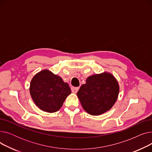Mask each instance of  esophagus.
<instances>
[{"instance_id": "obj_1", "label": "esophagus", "mask_w": 152, "mask_h": 152, "mask_svg": "<svg viewBox=\"0 0 152 152\" xmlns=\"http://www.w3.org/2000/svg\"><path fill=\"white\" fill-rule=\"evenodd\" d=\"M71 91H72V92L73 93H76L77 91H78V90H79V87H71Z\"/></svg>"}]
</instances>
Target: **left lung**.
<instances>
[{"label":"left lung","mask_w":152,"mask_h":152,"mask_svg":"<svg viewBox=\"0 0 152 152\" xmlns=\"http://www.w3.org/2000/svg\"><path fill=\"white\" fill-rule=\"evenodd\" d=\"M119 87L115 77L109 73L88 77L77 93L84 110L91 115H100L110 110L115 103Z\"/></svg>","instance_id":"obj_1"}]
</instances>
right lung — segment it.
<instances>
[{"instance_id": "1", "label": "right lung", "mask_w": 152, "mask_h": 152, "mask_svg": "<svg viewBox=\"0 0 152 152\" xmlns=\"http://www.w3.org/2000/svg\"><path fill=\"white\" fill-rule=\"evenodd\" d=\"M29 92L36 106L44 111L54 113L60 109L71 91L61 77L44 69L32 79Z\"/></svg>"}]
</instances>
